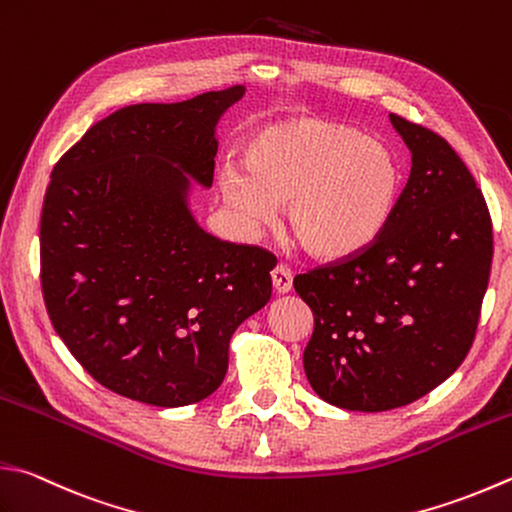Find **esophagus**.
<instances>
[{
	"mask_svg": "<svg viewBox=\"0 0 512 512\" xmlns=\"http://www.w3.org/2000/svg\"><path fill=\"white\" fill-rule=\"evenodd\" d=\"M272 283L278 294H287L292 289V269L285 265H276L272 269Z\"/></svg>",
	"mask_w": 512,
	"mask_h": 512,
	"instance_id": "34e87169",
	"label": "esophagus"
}]
</instances>
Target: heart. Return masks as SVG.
<instances>
[{"mask_svg":"<svg viewBox=\"0 0 512 512\" xmlns=\"http://www.w3.org/2000/svg\"><path fill=\"white\" fill-rule=\"evenodd\" d=\"M401 165L388 144L325 118H298L256 131L243 169L220 171V189L249 225L283 207L289 238L307 256H352L381 234L397 202Z\"/></svg>","mask_w":512,"mask_h":512,"instance_id":"b5f03b06","label":"heart"}]
</instances>
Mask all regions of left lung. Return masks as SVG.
<instances>
[{
    "label": "left lung",
    "instance_id": "obj_1",
    "mask_svg": "<svg viewBox=\"0 0 512 512\" xmlns=\"http://www.w3.org/2000/svg\"><path fill=\"white\" fill-rule=\"evenodd\" d=\"M410 178L370 245L294 278L314 314L307 381L332 406H408L464 363L493 263L486 198L439 133L390 113Z\"/></svg>",
    "mask_w": 512,
    "mask_h": 512
}]
</instances>
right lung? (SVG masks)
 Here are the masks:
<instances>
[{
  "label": "right lung",
  "mask_w": 512,
  "mask_h": 512,
  "mask_svg": "<svg viewBox=\"0 0 512 512\" xmlns=\"http://www.w3.org/2000/svg\"><path fill=\"white\" fill-rule=\"evenodd\" d=\"M243 93L124 106L53 167L40 220L46 312L75 361L127 399L209 397L231 334L272 296L276 258L205 234L185 205L184 173L211 187L216 122Z\"/></svg>",
  "instance_id": "add662e5"
}]
</instances>
